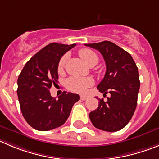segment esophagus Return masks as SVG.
<instances>
[{
    "instance_id": "34e87169",
    "label": "esophagus",
    "mask_w": 159,
    "mask_h": 159,
    "mask_svg": "<svg viewBox=\"0 0 159 159\" xmlns=\"http://www.w3.org/2000/svg\"><path fill=\"white\" fill-rule=\"evenodd\" d=\"M87 99H88V97H87L86 96H84V95H81V100H86Z\"/></svg>"
}]
</instances>
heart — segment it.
<instances>
[{
    "mask_svg": "<svg viewBox=\"0 0 159 159\" xmlns=\"http://www.w3.org/2000/svg\"><path fill=\"white\" fill-rule=\"evenodd\" d=\"M80 57L82 59L84 63L89 66L96 65L98 63V56L96 53L89 48H83L79 52ZM66 56H64L61 58L59 63V69H61L66 61ZM94 83L93 79L91 78H70L66 81V85L70 90L76 93H84L89 87L92 86Z\"/></svg>",
    "mask_w": 159,
    "mask_h": 159,
    "instance_id": "obj_1",
    "label": "heart"
}]
</instances>
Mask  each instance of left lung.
<instances>
[{"label":"left lung","instance_id":"obj_1","mask_svg":"<svg viewBox=\"0 0 159 159\" xmlns=\"http://www.w3.org/2000/svg\"><path fill=\"white\" fill-rule=\"evenodd\" d=\"M84 45L98 50L103 56L107 70L97 89L103 95L111 94L106 102L100 100L98 107L89 113L90 120L99 129L121 130L129 122L137 104L140 85L137 66L129 53L111 41Z\"/></svg>","mask_w":159,"mask_h":159}]
</instances>
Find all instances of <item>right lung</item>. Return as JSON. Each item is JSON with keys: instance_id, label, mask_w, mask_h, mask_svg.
<instances>
[{"instance_id": "1", "label": "right lung", "mask_w": 159, "mask_h": 159, "mask_svg": "<svg viewBox=\"0 0 159 159\" xmlns=\"http://www.w3.org/2000/svg\"><path fill=\"white\" fill-rule=\"evenodd\" d=\"M76 44L51 43L31 57L18 78L17 95L26 122L39 131L61 126L70 116L78 94L63 92L58 99L49 89L58 82V66L62 56Z\"/></svg>"}]
</instances>
